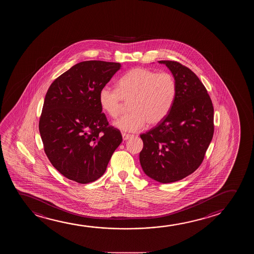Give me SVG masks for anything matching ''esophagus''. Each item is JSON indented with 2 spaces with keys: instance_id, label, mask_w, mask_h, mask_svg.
Instances as JSON below:
<instances>
[{
  "instance_id": "34e87169",
  "label": "esophagus",
  "mask_w": 254,
  "mask_h": 254,
  "mask_svg": "<svg viewBox=\"0 0 254 254\" xmlns=\"http://www.w3.org/2000/svg\"><path fill=\"white\" fill-rule=\"evenodd\" d=\"M132 135H131V134H127V133H122V138H123V140H128V139H130L131 137H132Z\"/></svg>"
}]
</instances>
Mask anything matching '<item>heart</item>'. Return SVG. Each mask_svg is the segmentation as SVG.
<instances>
[{"instance_id":"b5f03b06","label":"heart","mask_w":254,"mask_h":254,"mask_svg":"<svg viewBox=\"0 0 254 254\" xmlns=\"http://www.w3.org/2000/svg\"><path fill=\"white\" fill-rule=\"evenodd\" d=\"M118 89L105 85L99 92L102 110L112 118L121 113L123 100L129 103V114L114 125L124 132H134L148 126L162 122L173 106L177 95V82L168 72L157 73L155 70L136 67L124 74L117 84Z\"/></svg>"}]
</instances>
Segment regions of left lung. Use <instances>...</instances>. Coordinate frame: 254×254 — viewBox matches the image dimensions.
Returning a JSON list of instances; mask_svg holds the SVG:
<instances>
[{"mask_svg": "<svg viewBox=\"0 0 254 254\" xmlns=\"http://www.w3.org/2000/svg\"><path fill=\"white\" fill-rule=\"evenodd\" d=\"M177 82L173 106L165 119L140 134V162L147 177L162 184L182 180L201 165L214 132V109L198 77L180 63L161 60Z\"/></svg>", "mask_w": 254, "mask_h": 254, "instance_id": "1", "label": "left lung"}]
</instances>
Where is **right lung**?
Segmentation results:
<instances>
[{
	"mask_svg": "<svg viewBox=\"0 0 254 254\" xmlns=\"http://www.w3.org/2000/svg\"><path fill=\"white\" fill-rule=\"evenodd\" d=\"M119 63L84 61L56 78L45 95L39 121L44 152L59 172L78 184L102 177L120 130L108 124L99 92L121 69Z\"/></svg>",
	"mask_w": 254,
	"mask_h": 254,
	"instance_id": "obj_1",
	"label": "right lung"
}]
</instances>
